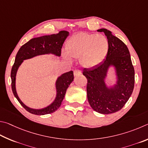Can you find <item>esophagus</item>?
Listing matches in <instances>:
<instances>
[{"mask_svg":"<svg viewBox=\"0 0 148 148\" xmlns=\"http://www.w3.org/2000/svg\"><path fill=\"white\" fill-rule=\"evenodd\" d=\"M80 75H81V71H80L79 69H75L74 71V75L77 77V76H79Z\"/></svg>","mask_w":148,"mask_h":148,"instance_id":"obj_1","label":"esophagus"}]
</instances>
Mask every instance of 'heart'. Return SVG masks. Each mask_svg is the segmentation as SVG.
<instances>
[{"mask_svg": "<svg viewBox=\"0 0 148 148\" xmlns=\"http://www.w3.org/2000/svg\"><path fill=\"white\" fill-rule=\"evenodd\" d=\"M108 49L109 44L105 36L80 32L67 41V54L63 55L67 60H70V57L79 58L80 63L85 68H94L104 60Z\"/></svg>", "mask_w": 148, "mask_h": 148, "instance_id": "obj_1", "label": "heart"}]
</instances>
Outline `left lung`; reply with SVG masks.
<instances>
[{"instance_id": "obj_1", "label": "left lung", "mask_w": 148, "mask_h": 148, "mask_svg": "<svg viewBox=\"0 0 148 148\" xmlns=\"http://www.w3.org/2000/svg\"><path fill=\"white\" fill-rule=\"evenodd\" d=\"M109 44L108 52L104 61L94 68L83 69L86 77L87 97L91 107L103 114L114 113L121 110L133 93L134 85V69L127 47L110 30L101 28ZM113 66L116 82L108 86L105 80L108 69Z\"/></svg>"}]
</instances>
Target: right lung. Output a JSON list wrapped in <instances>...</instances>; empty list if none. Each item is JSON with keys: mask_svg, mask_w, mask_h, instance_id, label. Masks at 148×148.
<instances>
[{"mask_svg": "<svg viewBox=\"0 0 148 148\" xmlns=\"http://www.w3.org/2000/svg\"><path fill=\"white\" fill-rule=\"evenodd\" d=\"M69 34L67 31L61 30L56 34L32 38L24 44L17 52L11 71L12 89L14 96L28 112L36 115H45L51 114L58 110L66 95L67 88L73 81V72L71 71L65 73L58 77L55 83L56 91L55 99L47 107L40 109H35L27 107L18 96L15 87V79L18 69L25 60L32 58L36 56L53 54L55 56H60L62 45L69 36Z\"/></svg>", "mask_w": 148, "mask_h": 148, "instance_id": "1", "label": "right lung"}]
</instances>
